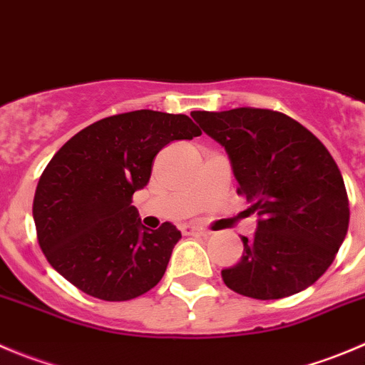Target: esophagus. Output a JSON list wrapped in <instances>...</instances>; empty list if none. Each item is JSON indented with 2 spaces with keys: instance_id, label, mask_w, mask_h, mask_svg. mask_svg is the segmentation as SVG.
Returning <instances> with one entry per match:
<instances>
[{
  "instance_id": "34e87169",
  "label": "esophagus",
  "mask_w": 365,
  "mask_h": 365,
  "mask_svg": "<svg viewBox=\"0 0 365 365\" xmlns=\"http://www.w3.org/2000/svg\"><path fill=\"white\" fill-rule=\"evenodd\" d=\"M182 232H185V235H207V229L200 227V225H195V224H188L182 227Z\"/></svg>"
}]
</instances>
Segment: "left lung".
Instances as JSON below:
<instances>
[{"label":"left lung","mask_w":365,"mask_h":365,"mask_svg":"<svg viewBox=\"0 0 365 365\" xmlns=\"http://www.w3.org/2000/svg\"><path fill=\"white\" fill-rule=\"evenodd\" d=\"M193 120L227 152L238 195L259 217L244 255L222 270L229 289L281 299L314 284L331 265L349 225L341 170L299 121L277 110H193Z\"/></svg>","instance_id":"8db88e82"}]
</instances>
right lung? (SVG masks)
Here are the masks:
<instances>
[{
	"label": "right lung",
	"instance_id": "obj_1",
	"mask_svg": "<svg viewBox=\"0 0 365 365\" xmlns=\"http://www.w3.org/2000/svg\"><path fill=\"white\" fill-rule=\"evenodd\" d=\"M200 128L186 114L141 109L95 121L51 158L34 197L37 240L50 265L76 289L128 301L161 281L180 231L147 229L133 206L152 163Z\"/></svg>",
	"mask_w": 365,
	"mask_h": 365
}]
</instances>
